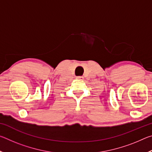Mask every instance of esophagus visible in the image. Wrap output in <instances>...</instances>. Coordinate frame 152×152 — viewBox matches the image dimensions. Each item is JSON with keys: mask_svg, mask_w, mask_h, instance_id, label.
<instances>
[{"mask_svg": "<svg viewBox=\"0 0 152 152\" xmlns=\"http://www.w3.org/2000/svg\"><path fill=\"white\" fill-rule=\"evenodd\" d=\"M76 79H82L83 78V76H76Z\"/></svg>", "mask_w": 152, "mask_h": 152, "instance_id": "34e87169", "label": "esophagus"}]
</instances>
